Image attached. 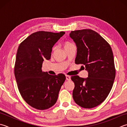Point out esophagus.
<instances>
[{
    "label": "esophagus",
    "instance_id": "34e87169",
    "mask_svg": "<svg viewBox=\"0 0 127 127\" xmlns=\"http://www.w3.org/2000/svg\"><path fill=\"white\" fill-rule=\"evenodd\" d=\"M65 76H66V80H70L71 78H70V76H69V75H66Z\"/></svg>",
    "mask_w": 127,
    "mask_h": 127
}]
</instances>
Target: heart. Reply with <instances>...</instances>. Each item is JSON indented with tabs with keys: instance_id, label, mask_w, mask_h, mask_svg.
Listing matches in <instances>:
<instances>
[{
	"instance_id": "1",
	"label": "heart",
	"mask_w": 127,
	"mask_h": 127,
	"mask_svg": "<svg viewBox=\"0 0 127 127\" xmlns=\"http://www.w3.org/2000/svg\"><path fill=\"white\" fill-rule=\"evenodd\" d=\"M73 45H74V44H73L71 43V42H69V41H66V42H64V48H65V49L69 48V47L72 46H73ZM55 49H56V47H53V51H54V50H55Z\"/></svg>"
}]
</instances>
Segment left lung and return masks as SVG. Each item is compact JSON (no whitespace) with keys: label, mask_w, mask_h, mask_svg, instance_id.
Masks as SVG:
<instances>
[{"label":"left lung","mask_w":127,"mask_h":127,"mask_svg":"<svg viewBox=\"0 0 127 127\" xmlns=\"http://www.w3.org/2000/svg\"><path fill=\"white\" fill-rule=\"evenodd\" d=\"M69 36L76 44V64L85 65L88 77H71L75 87L73 97L83 108H91L103 102L112 88L116 76L113 54L110 44L90 29L71 31Z\"/></svg>","instance_id":"8db88e82"}]
</instances>
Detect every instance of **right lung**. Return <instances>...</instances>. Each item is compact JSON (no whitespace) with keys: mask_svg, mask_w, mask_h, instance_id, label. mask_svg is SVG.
<instances>
[{"mask_svg":"<svg viewBox=\"0 0 127 127\" xmlns=\"http://www.w3.org/2000/svg\"><path fill=\"white\" fill-rule=\"evenodd\" d=\"M64 33L34 32L17 49L14 68L17 87L26 102L37 110H47L56 103L65 80L63 74L51 75L42 70L43 62L50 59L52 47Z\"/></svg>","mask_w":127,"mask_h":127,"instance_id":"add662e5","label":"right lung"}]
</instances>
